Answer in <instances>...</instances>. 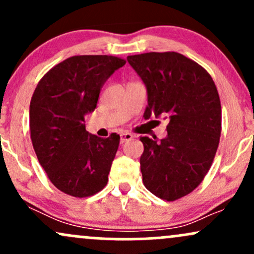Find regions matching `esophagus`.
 Returning a JSON list of instances; mask_svg holds the SVG:
<instances>
[{"label": "esophagus", "instance_id": "esophagus-1", "mask_svg": "<svg viewBox=\"0 0 254 254\" xmlns=\"http://www.w3.org/2000/svg\"><path fill=\"white\" fill-rule=\"evenodd\" d=\"M132 137H133L132 133H130V132H122L121 133V143L123 144L124 142L129 141V139L132 138Z\"/></svg>", "mask_w": 254, "mask_h": 254}]
</instances>
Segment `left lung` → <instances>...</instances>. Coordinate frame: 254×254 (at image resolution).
<instances>
[{
    "label": "left lung",
    "mask_w": 254,
    "mask_h": 254,
    "mask_svg": "<svg viewBox=\"0 0 254 254\" xmlns=\"http://www.w3.org/2000/svg\"><path fill=\"white\" fill-rule=\"evenodd\" d=\"M148 92L144 118L168 116L167 137H141L143 184L173 202L191 193L210 170L221 136L222 111L210 74L178 52L127 56Z\"/></svg>",
    "instance_id": "obj_1"
}]
</instances>
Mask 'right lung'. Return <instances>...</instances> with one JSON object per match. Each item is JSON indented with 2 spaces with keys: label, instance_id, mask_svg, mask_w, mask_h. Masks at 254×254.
I'll return each mask as SVG.
<instances>
[{
  "label": "right lung",
  "instance_id": "right-lung-1",
  "mask_svg": "<svg viewBox=\"0 0 254 254\" xmlns=\"http://www.w3.org/2000/svg\"><path fill=\"white\" fill-rule=\"evenodd\" d=\"M125 62L107 55L69 57L46 72L34 89L32 144L50 182L69 196H93L109 182L121 137L90 135L84 116L95 110L104 83Z\"/></svg>",
  "mask_w": 254,
  "mask_h": 254
}]
</instances>
